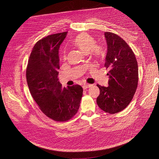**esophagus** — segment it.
Segmentation results:
<instances>
[{
  "label": "esophagus",
  "instance_id": "obj_1",
  "mask_svg": "<svg viewBox=\"0 0 159 159\" xmlns=\"http://www.w3.org/2000/svg\"><path fill=\"white\" fill-rule=\"evenodd\" d=\"M92 86V84H84L83 86V88L84 89H86L89 87H91Z\"/></svg>",
  "mask_w": 159,
  "mask_h": 159
}]
</instances>
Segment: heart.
I'll list each match as a JSON object with an SVG mask.
<instances>
[{
  "label": "heart",
  "mask_w": 159,
  "mask_h": 159,
  "mask_svg": "<svg viewBox=\"0 0 159 159\" xmlns=\"http://www.w3.org/2000/svg\"><path fill=\"white\" fill-rule=\"evenodd\" d=\"M74 44L83 53L88 54L90 52L96 58H101L104 56L102 49L96 45V40L87 34H81L73 40ZM65 58V57H64Z\"/></svg>",
  "instance_id": "b5f03b06"
}]
</instances>
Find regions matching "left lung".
<instances>
[{"label":"left lung","instance_id":"obj_1","mask_svg":"<svg viewBox=\"0 0 159 159\" xmlns=\"http://www.w3.org/2000/svg\"><path fill=\"white\" fill-rule=\"evenodd\" d=\"M107 54L104 66L108 69V86L97 84L100 94L96 102L102 111L115 114L130 103L138 84V65L134 52L117 35L105 32Z\"/></svg>","mask_w":159,"mask_h":159}]
</instances>
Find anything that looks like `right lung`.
Returning a JSON list of instances; mask_svg holds the SVG:
<instances>
[{
    "label": "right lung",
    "instance_id": "1",
    "mask_svg": "<svg viewBox=\"0 0 159 159\" xmlns=\"http://www.w3.org/2000/svg\"><path fill=\"white\" fill-rule=\"evenodd\" d=\"M67 32L48 35L34 45L26 78L32 96L40 110L56 121L70 120L78 112L83 89L80 85L62 88L58 78L59 48Z\"/></svg>",
    "mask_w": 159,
    "mask_h": 159
}]
</instances>
